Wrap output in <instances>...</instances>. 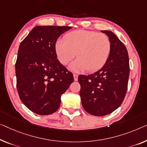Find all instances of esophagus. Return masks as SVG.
I'll use <instances>...</instances> for the list:
<instances>
[{
	"instance_id": "esophagus-1",
	"label": "esophagus",
	"mask_w": 147,
	"mask_h": 147,
	"mask_svg": "<svg viewBox=\"0 0 147 147\" xmlns=\"http://www.w3.org/2000/svg\"><path fill=\"white\" fill-rule=\"evenodd\" d=\"M73 76H74V81H77L78 80V74H74Z\"/></svg>"
}]
</instances>
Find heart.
<instances>
[{"instance_id":"b5f03b06","label":"heart","mask_w":147,"mask_h":147,"mask_svg":"<svg viewBox=\"0 0 147 147\" xmlns=\"http://www.w3.org/2000/svg\"><path fill=\"white\" fill-rule=\"evenodd\" d=\"M60 63L67 65L76 56L78 59L70 66L73 71H96L104 66L111 51V41L106 34L77 30L70 33L65 41L59 39L55 45Z\"/></svg>"}]
</instances>
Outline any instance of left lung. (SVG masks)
Returning <instances> with one entry per match:
<instances>
[{
    "mask_svg": "<svg viewBox=\"0 0 147 147\" xmlns=\"http://www.w3.org/2000/svg\"><path fill=\"white\" fill-rule=\"evenodd\" d=\"M102 32L111 41V51L104 67L89 75L78 76L80 96L85 111L96 116L109 114L121 106L127 90L129 60L125 46L111 31Z\"/></svg>",
    "mask_w": 147,
    "mask_h": 147,
    "instance_id": "obj_1",
    "label": "left lung"
}]
</instances>
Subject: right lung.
I'll return each instance as SVG.
<instances>
[{
  "label": "right lung",
  "mask_w": 147,
  "mask_h": 147,
  "mask_svg": "<svg viewBox=\"0 0 147 147\" xmlns=\"http://www.w3.org/2000/svg\"><path fill=\"white\" fill-rule=\"evenodd\" d=\"M70 26H37L22 41L15 65L21 101L33 112L49 115L61 104V96L73 75L57 59L55 43Z\"/></svg>",
  "instance_id": "1"
}]
</instances>
